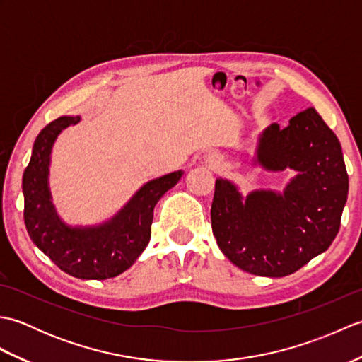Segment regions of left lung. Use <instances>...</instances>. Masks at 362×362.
I'll return each instance as SVG.
<instances>
[{"mask_svg": "<svg viewBox=\"0 0 362 362\" xmlns=\"http://www.w3.org/2000/svg\"><path fill=\"white\" fill-rule=\"evenodd\" d=\"M255 163L297 173L283 193L257 189L243 199L232 182L218 179L211 228L222 253L243 271L286 276L325 252L339 232L349 194L341 143L310 107L280 129L259 136Z\"/></svg>", "mask_w": 362, "mask_h": 362, "instance_id": "8db88e82", "label": "left lung"}]
</instances>
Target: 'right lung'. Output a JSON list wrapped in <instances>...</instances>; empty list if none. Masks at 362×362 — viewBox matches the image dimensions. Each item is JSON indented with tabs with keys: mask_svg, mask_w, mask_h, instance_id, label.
Returning a JSON list of instances; mask_svg holds the SVG:
<instances>
[{
	"mask_svg": "<svg viewBox=\"0 0 362 362\" xmlns=\"http://www.w3.org/2000/svg\"><path fill=\"white\" fill-rule=\"evenodd\" d=\"M79 121L81 117H60L37 135L23 174L25 224L30 240L60 271L82 280H105L127 271L141 255L151 240L153 206L183 173L175 171L148 182L101 226H66L51 202V149L57 135Z\"/></svg>",
	"mask_w": 362,
	"mask_h": 362,
	"instance_id": "1",
	"label": "right lung"
}]
</instances>
